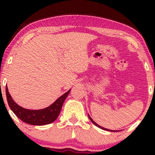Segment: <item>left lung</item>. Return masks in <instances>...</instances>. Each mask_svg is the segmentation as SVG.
<instances>
[{
  "instance_id": "1",
  "label": "left lung",
  "mask_w": 155,
  "mask_h": 155,
  "mask_svg": "<svg viewBox=\"0 0 155 155\" xmlns=\"http://www.w3.org/2000/svg\"><path fill=\"white\" fill-rule=\"evenodd\" d=\"M88 117H89V118H90V121H91V122H92V123H93L94 124H95V125H96L97 126V127H100V128H101V129H103V130H108V131H111V132H117V130H108V129H106V128H104V127H101V126H100V125H98V124H97V123H96V122H94L93 120H92V119L91 118V117H90V115H88Z\"/></svg>"
}]
</instances>
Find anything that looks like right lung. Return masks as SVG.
<instances>
[{"label":"right lung","mask_w":155,"mask_h":155,"mask_svg":"<svg viewBox=\"0 0 155 155\" xmlns=\"http://www.w3.org/2000/svg\"><path fill=\"white\" fill-rule=\"evenodd\" d=\"M70 91L71 90H69L65 94L60 96L59 98L57 99L56 101H54L49 107L39 110H30L21 107L18 104H16L8 92V87L7 86L6 87L8 104L16 116L27 124L38 126L50 124L55 121L59 116L64 101Z\"/></svg>","instance_id":"1"}]
</instances>
